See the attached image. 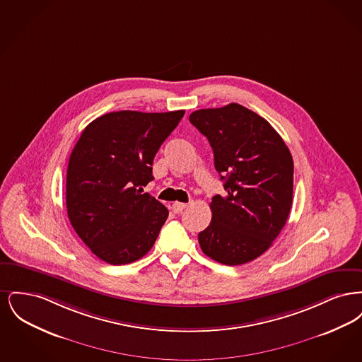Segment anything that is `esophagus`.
<instances>
[{
  "label": "esophagus",
  "instance_id": "1",
  "mask_svg": "<svg viewBox=\"0 0 362 362\" xmlns=\"http://www.w3.org/2000/svg\"><path fill=\"white\" fill-rule=\"evenodd\" d=\"M187 207V204H183V202H173V213H180L183 209H186Z\"/></svg>",
  "mask_w": 362,
  "mask_h": 362
}]
</instances>
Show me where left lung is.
<instances>
[{
    "label": "left lung",
    "mask_w": 362,
    "mask_h": 362,
    "mask_svg": "<svg viewBox=\"0 0 362 362\" xmlns=\"http://www.w3.org/2000/svg\"><path fill=\"white\" fill-rule=\"evenodd\" d=\"M189 122L209 139L226 191L211 199L199 245L226 266L251 262L270 248L289 217L291 151L269 122L240 104L194 111Z\"/></svg>",
    "instance_id": "8db88e82"
}]
</instances>
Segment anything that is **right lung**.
<instances>
[{
    "label": "right lung",
    "mask_w": 362,
    "mask_h": 362,
    "mask_svg": "<svg viewBox=\"0 0 362 362\" xmlns=\"http://www.w3.org/2000/svg\"><path fill=\"white\" fill-rule=\"evenodd\" d=\"M170 112L117 111L90 122L71 151L66 173L70 224L110 264L142 258L153 247L168 210L142 194L153 180L157 151L183 118Z\"/></svg>",
    "instance_id": "1"
}]
</instances>
